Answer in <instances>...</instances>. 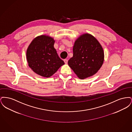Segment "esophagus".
Wrapping results in <instances>:
<instances>
[{
    "label": "esophagus",
    "mask_w": 132,
    "mask_h": 132,
    "mask_svg": "<svg viewBox=\"0 0 132 132\" xmlns=\"http://www.w3.org/2000/svg\"><path fill=\"white\" fill-rule=\"evenodd\" d=\"M64 62H65V64H67V63H68V60L66 59H64Z\"/></svg>",
    "instance_id": "esophagus-1"
}]
</instances>
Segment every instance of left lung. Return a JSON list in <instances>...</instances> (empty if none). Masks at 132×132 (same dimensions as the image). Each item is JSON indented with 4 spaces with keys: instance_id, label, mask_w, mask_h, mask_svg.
Returning <instances> with one entry per match:
<instances>
[{
    "instance_id": "left-lung-1",
    "label": "left lung",
    "mask_w": 132,
    "mask_h": 132,
    "mask_svg": "<svg viewBox=\"0 0 132 132\" xmlns=\"http://www.w3.org/2000/svg\"><path fill=\"white\" fill-rule=\"evenodd\" d=\"M73 56L68 65L79 78L94 75L101 68L104 61V52L101 44L93 36L86 34L75 42Z\"/></svg>"
}]
</instances>
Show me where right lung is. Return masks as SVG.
<instances>
[{
    "label": "right lung",
    "instance_id": "1",
    "mask_svg": "<svg viewBox=\"0 0 132 132\" xmlns=\"http://www.w3.org/2000/svg\"><path fill=\"white\" fill-rule=\"evenodd\" d=\"M53 38L40 36L35 38L27 50V59L29 67L38 75L50 77L64 64L54 48Z\"/></svg>",
    "mask_w": 132,
    "mask_h": 132
}]
</instances>
